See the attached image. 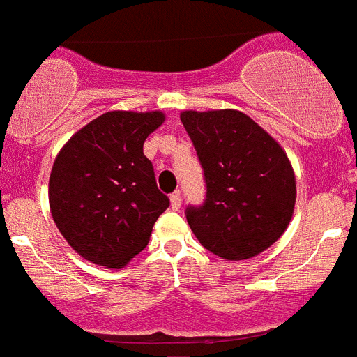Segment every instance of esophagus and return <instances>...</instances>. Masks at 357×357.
Masks as SVG:
<instances>
[{"instance_id": "1", "label": "esophagus", "mask_w": 357, "mask_h": 357, "mask_svg": "<svg viewBox=\"0 0 357 357\" xmlns=\"http://www.w3.org/2000/svg\"><path fill=\"white\" fill-rule=\"evenodd\" d=\"M171 206H172V210H176V211L181 208V194H179V192H174V194L171 195Z\"/></svg>"}]
</instances>
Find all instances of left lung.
Masks as SVG:
<instances>
[{"instance_id": "obj_1", "label": "left lung", "mask_w": 357, "mask_h": 357, "mask_svg": "<svg viewBox=\"0 0 357 357\" xmlns=\"http://www.w3.org/2000/svg\"><path fill=\"white\" fill-rule=\"evenodd\" d=\"M206 179V201L186 208L201 245L249 259L279 240L294 217L295 172L281 144L240 110L181 112Z\"/></svg>"}]
</instances>
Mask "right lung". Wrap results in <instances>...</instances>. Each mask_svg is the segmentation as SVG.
<instances>
[{
    "instance_id": "obj_1",
    "label": "right lung",
    "mask_w": 357,
    "mask_h": 357,
    "mask_svg": "<svg viewBox=\"0 0 357 357\" xmlns=\"http://www.w3.org/2000/svg\"><path fill=\"white\" fill-rule=\"evenodd\" d=\"M163 121L160 110L107 112L76 131L54 158L50 210L82 258L123 268L149 243L169 197L156 186L144 142Z\"/></svg>"
}]
</instances>
